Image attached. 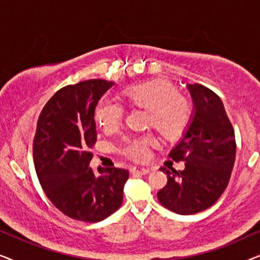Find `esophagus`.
<instances>
[{
	"instance_id": "1",
	"label": "esophagus",
	"mask_w": 260,
	"mask_h": 260,
	"mask_svg": "<svg viewBox=\"0 0 260 260\" xmlns=\"http://www.w3.org/2000/svg\"><path fill=\"white\" fill-rule=\"evenodd\" d=\"M133 172L135 174H141V175H147L149 173V169L148 168H144V167H141V166H136L133 168Z\"/></svg>"
}]
</instances>
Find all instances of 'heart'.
Returning <instances> with one entry per match:
<instances>
[{
  "label": "heart",
  "instance_id": "b5f03b06",
  "mask_svg": "<svg viewBox=\"0 0 260 260\" xmlns=\"http://www.w3.org/2000/svg\"><path fill=\"white\" fill-rule=\"evenodd\" d=\"M123 97L130 105L147 110L148 125L154 126L163 140H179L190 119V105L176 87L167 80L157 79L124 88ZM124 108L119 103L103 99L94 108V119L105 131L117 129L122 123ZM156 143L154 134L147 133L124 138L120 152L134 159H144L149 148Z\"/></svg>",
  "mask_w": 260,
  "mask_h": 260
}]
</instances>
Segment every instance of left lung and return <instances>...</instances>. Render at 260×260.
<instances>
[{
  "label": "left lung",
  "mask_w": 260,
  "mask_h": 260,
  "mask_svg": "<svg viewBox=\"0 0 260 260\" xmlns=\"http://www.w3.org/2000/svg\"><path fill=\"white\" fill-rule=\"evenodd\" d=\"M194 113L182 140L169 152L173 161H184L183 170H168V182L157 198L177 214L202 212L215 204L229 184L236 159V138L219 95L200 84H188Z\"/></svg>",
  "instance_id": "1"
}]
</instances>
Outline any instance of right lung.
Masks as SVG:
<instances>
[{
  "instance_id": "1",
  "label": "right lung",
  "mask_w": 260,
  "mask_h": 260,
  "mask_svg": "<svg viewBox=\"0 0 260 260\" xmlns=\"http://www.w3.org/2000/svg\"><path fill=\"white\" fill-rule=\"evenodd\" d=\"M113 85L91 79L56 92L39 116L33 158L42 189L53 205L70 218L102 221L123 202L129 170L90 168V149L97 141L94 108Z\"/></svg>"
}]
</instances>
